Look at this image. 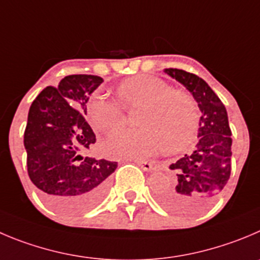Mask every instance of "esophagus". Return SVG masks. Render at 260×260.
<instances>
[{
  "label": "esophagus",
  "instance_id": "1",
  "mask_svg": "<svg viewBox=\"0 0 260 260\" xmlns=\"http://www.w3.org/2000/svg\"><path fill=\"white\" fill-rule=\"evenodd\" d=\"M135 161L138 164V166L141 167L144 171H146V172H151V171H154V169H155L154 164L149 163V161H145V160H135Z\"/></svg>",
  "mask_w": 260,
  "mask_h": 260
}]
</instances>
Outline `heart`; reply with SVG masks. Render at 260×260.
Here are the masks:
<instances>
[{"instance_id":"b5f03b06","label":"heart","mask_w":260,"mask_h":260,"mask_svg":"<svg viewBox=\"0 0 260 260\" xmlns=\"http://www.w3.org/2000/svg\"><path fill=\"white\" fill-rule=\"evenodd\" d=\"M118 96L128 108H141L137 131H120L106 141L111 155L145 157L160 150L177 151L187 146L198 131L199 111L192 97L172 91L163 79L150 74L136 75L123 82ZM88 116L96 129L111 133L124 124V114L116 104L94 97L88 104Z\"/></svg>"}]
</instances>
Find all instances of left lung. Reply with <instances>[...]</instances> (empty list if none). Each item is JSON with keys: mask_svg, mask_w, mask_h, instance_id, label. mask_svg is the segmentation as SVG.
Segmentation results:
<instances>
[{"mask_svg": "<svg viewBox=\"0 0 260 260\" xmlns=\"http://www.w3.org/2000/svg\"><path fill=\"white\" fill-rule=\"evenodd\" d=\"M164 73L192 94L201 116L195 150L169 167L176 171L177 179L167 190L156 192L157 199L171 212L198 215L212 207L230 179L232 138L229 115L219 97L200 77L173 68Z\"/></svg>", "mask_w": 260, "mask_h": 260, "instance_id": "obj_1", "label": "left lung"}]
</instances>
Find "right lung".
Listing matches in <instances>:
<instances>
[{"label": "right lung", "mask_w": 260, "mask_h": 260, "mask_svg": "<svg viewBox=\"0 0 260 260\" xmlns=\"http://www.w3.org/2000/svg\"><path fill=\"white\" fill-rule=\"evenodd\" d=\"M104 82L88 74L68 75L46 87L31 103L24 132L30 181L52 209L79 214L105 196L116 161L82 155L96 142L83 115L92 92Z\"/></svg>", "instance_id": "obj_1"}]
</instances>
